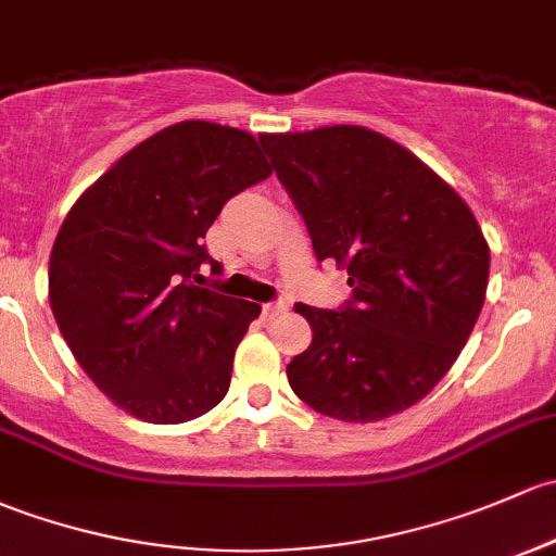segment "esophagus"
<instances>
[{
    "label": "esophagus",
    "mask_w": 556,
    "mask_h": 556,
    "mask_svg": "<svg viewBox=\"0 0 556 556\" xmlns=\"http://www.w3.org/2000/svg\"><path fill=\"white\" fill-rule=\"evenodd\" d=\"M290 308V301H271V303H263V314L266 317H277V314H285Z\"/></svg>",
    "instance_id": "1"
}]
</instances>
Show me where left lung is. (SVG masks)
<instances>
[{"instance_id": "obj_1", "label": "left lung", "mask_w": 556, "mask_h": 556, "mask_svg": "<svg viewBox=\"0 0 556 556\" xmlns=\"http://www.w3.org/2000/svg\"><path fill=\"white\" fill-rule=\"evenodd\" d=\"M314 253L349 271L341 312L295 303L312 346L288 381L323 416L372 424L424 400L475 330L490 248L475 213L396 140L359 125L263 132Z\"/></svg>"}]
</instances>
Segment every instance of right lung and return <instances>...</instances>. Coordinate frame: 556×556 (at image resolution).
<instances>
[{
  "label": "right lung",
  "mask_w": 556,
  "mask_h": 556,
  "mask_svg": "<svg viewBox=\"0 0 556 556\" xmlns=\"http://www.w3.org/2000/svg\"><path fill=\"white\" fill-rule=\"evenodd\" d=\"M271 175L258 140L186 119L116 160L74 202L50 253V308L90 381L149 424L213 410L261 306L200 288L220 207Z\"/></svg>",
  "instance_id": "add662e5"
}]
</instances>
